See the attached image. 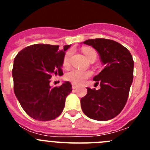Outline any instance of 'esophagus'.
<instances>
[{"label":"esophagus","mask_w":150,"mask_h":150,"mask_svg":"<svg viewBox=\"0 0 150 150\" xmlns=\"http://www.w3.org/2000/svg\"><path fill=\"white\" fill-rule=\"evenodd\" d=\"M72 88H73V89H76V88H77V86L73 83V84H72Z\"/></svg>","instance_id":"esophagus-1"}]
</instances>
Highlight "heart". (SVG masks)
I'll list each match as a JSON object with an SVG mask.
<instances>
[{
    "label": "heart",
    "instance_id": "obj_1",
    "mask_svg": "<svg viewBox=\"0 0 150 150\" xmlns=\"http://www.w3.org/2000/svg\"><path fill=\"white\" fill-rule=\"evenodd\" d=\"M83 52L86 59H89L91 55L97 54L96 52L93 49L90 47H84ZM70 60H71V52H67L63 59V67H67L70 65ZM91 75V72L88 71H82L79 69H72L65 74V79L68 81L71 82L74 84H82L85 82L86 79H88Z\"/></svg>",
    "mask_w": 150,
    "mask_h": 150
}]
</instances>
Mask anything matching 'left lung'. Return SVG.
I'll use <instances>...</instances> for the list:
<instances>
[{
	"instance_id": "left-lung-1",
	"label": "left lung",
	"mask_w": 150,
	"mask_h": 150,
	"mask_svg": "<svg viewBox=\"0 0 150 150\" xmlns=\"http://www.w3.org/2000/svg\"><path fill=\"white\" fill-rule=\"evenodd\" d=\"M83 43L98 52L104 68L93 78L100 88H87L86 95L80 100L82 110L90 119L107 121L120 114L128 100L133 82L132 55L122 45L112 40L97 38Z\"/></svg>"
}]
</instances>
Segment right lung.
<instances>
[{
  "label": "right lung",
  "mask_w": 150,
  "mask_h": 150,
  "mask_svg": "<svg viewBox=\"0 0 150 150\" xmlns=\"http://www.w3.org/2000/svg\"><path fill=\"white\" fill-rule=\"evenodd\" d=\"M66 45L34 44L21 50L13 62L12 74L14 92L28 116L39 121H50L60 116L67 95L72 91L71 83L51 87L52 76L63 74L62 67Z\"/></svg>",
  "instance_id": "right-lung-1"
}]
</instances>
